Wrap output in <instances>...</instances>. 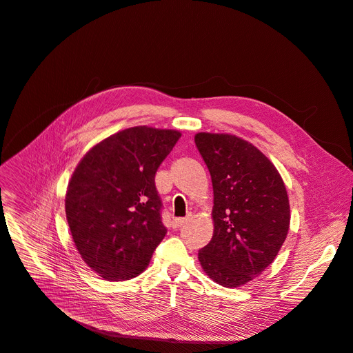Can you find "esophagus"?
Masks as SVG:
<instances>
[{
    "label": "esophagus",
    "instance_id": "34e87169",
    "mask_svg": "<svg viewBox=\"0 0 353 353\" xmlns=\"http://www.w3.org/2000/svg\"><path fill=\"white\" fill-rule=\"evenodd\" d=\"M185 223H187V218H174L172 225H174V228H179V227H182Z\"/></svg>",
    "mask_w": 353,
    "mask_h": 353
}]
</instances>
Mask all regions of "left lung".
Listing matches in <instances>:
<instances>
[{
	"label": "left lung",
	"mask_w": 353,
	"mask_h": 353,
	"mask_svg": "<svg viewBox=\"0 0 353 353\" xmlns=\"http://www.w3.org/2000/svg\"><path fill=\"white\" fill-rule=\"evenodd\" d=\"M195 145L214 191V234L198 260L215 283L240 288L274 261L288 237L286 185L272 161L236 135L201 132Z\"/></svg>",
	"instance_id": "left-lung-1"
}]
</instances>
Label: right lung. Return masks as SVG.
I'll return each instance as SVG.
<instances>
[{"mask_svg":"<svg viewBox=\"0 0 353 353\" xmlns=\"http://www.w3.org/2000/svg\"><path fill=\"white\" fill-rule=\"evenodd\" d=\"M179 138L172 129L129 128L94 145L76 166L65 218L79 254L100 277H137L163 240L155 174Z\"/></svg>","mask_w":353,"mask_h":353,"instance_id":"obj_1","label":"right lung"}]
</instances>
